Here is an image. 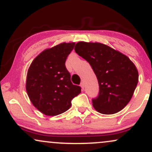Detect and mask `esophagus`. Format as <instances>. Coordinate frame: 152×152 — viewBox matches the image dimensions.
<instances>
[{"mask_svg":"<svg viewBox=\"0 0 152 152\" xmlns=\"http://www.w3.org/2000/svg\"><path fill=\"white\" fill-rule=\"evenodd\" d=\"M80 87L82 88V90H84V89H85V85H84V83H82L81 84H80Z\"/></svg>","mask_w":152,"mask_h":152,"instance_id":"obj_1","label":"esophagus"}]
</instances>
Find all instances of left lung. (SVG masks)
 I'll list each match as a JSON object with an SVG mask.
<instances>
[{"label": "left lung", "instance_id": "left-lung-1", "mask_svg": "<svg viewBox=\"0 0 152 152\" xmlns=\"http://www.w3.org/2000/svg\"><path fill=\"white\" fill-rule=\"evenodd\" d=\"M75 51L94 71L99 84V94L93 98L95 110L103 114H113L121 110L134 93L139 73L129 57L101 43L80 42Z\"/></svg>", "mask_w": 152, "mask_h": 152}]
</instances>
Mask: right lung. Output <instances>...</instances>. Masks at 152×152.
Instances as JSON below:
<instances>
[{
	"instance_id": "obj_1",
	"label": "right lung",
	"mask_w": 152,
	"mask_h": 152,
	"mask_svg": "<svg viewBox=\"0 0 152 152\" xmlns=\"http://www.w3.org/2000/svg\"><path fill=\"white\" fill-rule=\"evenodd\" d=\"M62 43L45 49L34 59L26 77L27 94L32 104L47 115H57L71 107V101L81 93L73 85L66 68V59L75 47Z\"/></svg>"
}]
</instances>
